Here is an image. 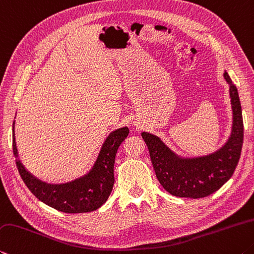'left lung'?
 I'll list each match as a JSON object with an SVG mask.
<instances>
[{
    "instance_id": "8db88e82",
    "label": "left lung",
    "mask_w": 254,
    "mask_h": 254,
    "mask_svg": "<svg viewBox=\"0 0 254 254\" xmlns=\"http://www.w3.org/2000/svg\"><path fill=\"white\" fill-rule=\"evenodd\" d=\"M224 79L230 85L233 112L231 135L214 153L197 158H181L161 141L160 137L142 132L150 152L154 171L165 190L179 197L199 199L212 194L232 177L243 143V119L237 86L227 72Z\"/></svg>"
}]
</instances>
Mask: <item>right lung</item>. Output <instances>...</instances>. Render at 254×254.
<instances>
[{"label": "right lung", "instance_id": "1", "mask_svg": "<svg viewBox=\"0 0 254 254\" xmlns=\"http://www.w3.org/2000/svg\"><path fill=\"white\" fill-rule=\"evenodd\" d=\"M13 122V153L16 167L25 186L43 203L64 213H85L102 206L114 184V161L121 143L128 135V128L121 127L110 133L101 146L94 163L85 174L72 181L50 184L35 178L25 169L18 159Z\"/></svg>", "mask_w": 254, "mask_h": 254}]
</instances>
